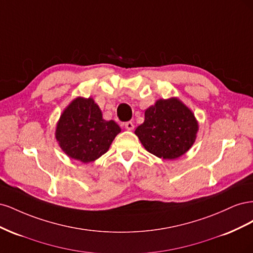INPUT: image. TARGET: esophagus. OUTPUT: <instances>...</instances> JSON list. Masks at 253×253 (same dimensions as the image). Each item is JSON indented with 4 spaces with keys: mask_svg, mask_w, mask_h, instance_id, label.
<instances>
[{
    "mask_svg": "<svg viewBox=\"0 0 253 253\" xmlns=\"http://www.w3.org/2000/svg\"><path fill=\"white\" fill-rule=\"evenodd\" d=\"M125 126H126V129H128V131H132V129L134 128V125H133V122H132V121H127V122H126V124H125Z\"/></svg>",
    "mask_w": 253,
    "mask_h": 253,
    "instance_id": "1",
    "label": "esophagus"
}]
</instances>
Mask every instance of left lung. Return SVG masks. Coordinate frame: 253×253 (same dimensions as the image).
Here are the masks:
<instances>
[{
  "mask_svg": "<svg viewBox=\"0 0 253 253\" xmlns=\"http://www.w3.org/2000/svg\"><path fill=\"white\" fill-rule=\"evenodd\" d=\"M198 132L194 113L177 97L158 99L144 112L135 129L144 149L158 158L173 160L191 149Z\"/></svg>",
  "mask_w": 253,
  "mask_h": 253,
  "instance_id": "obj_1",
  "label": "left lung"
}]
</instances>
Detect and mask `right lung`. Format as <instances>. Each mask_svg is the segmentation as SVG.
<instances>
[{"label":"right lung","mask_w":253,"mask_h":253,"mask_svg":"<svg viewBox=\"0 0 253 253\" xmlns=\"http://www.w3.org/2000/svg\"><path fill=\"white\" fill-rule=\"evenodd\" d=\"M120 132L114 120L102 118L93 98L77 97L61 114L55 137L68 157L88 164L105 154Z\"/></svg>","instance_id":"1"}]
</instances>
